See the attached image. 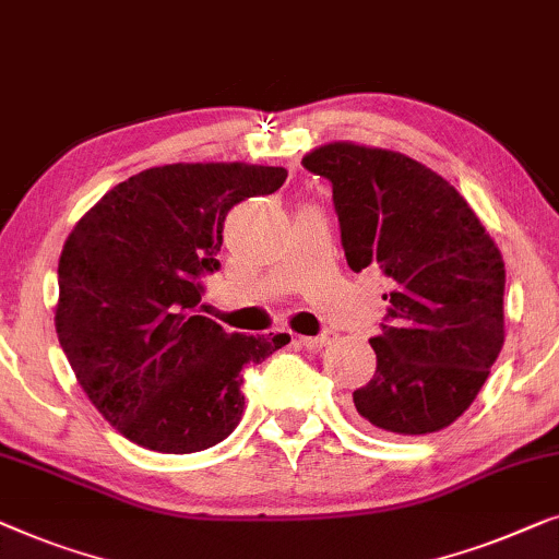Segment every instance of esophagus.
<instances>
[{
    "label": "esophagus",
    "mask_w": 559,
    "mask_h": 559,
    "mask_svg": "<svg viewBox=\"0 0 559 559\" xmlns=\"http://www.w3.org/2000/svg\"><path fill=\"white\" fill-rule=\"evenodd\" d=\"M298 344H304L306 349H324L329 342H332V336L329 334H319V336H296Z\"/></svg>",
    "instance_id": "esophagus-1"
}]
</instances>
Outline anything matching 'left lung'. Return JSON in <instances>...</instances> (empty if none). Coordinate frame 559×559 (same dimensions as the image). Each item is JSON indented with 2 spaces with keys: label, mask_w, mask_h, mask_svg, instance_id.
I'll return each instance as SVG.
<instances>
[{
  "label": "left lung",
  "mask_w": 559,
  "mask_h": 559,
  "mask_svg": "<svg viewBox=\"0 0 559 559\" xmlns=\"http://www.w3.org/2000/svg\"><path fill=\"white\" fill-rule=\"evenodd\" d=\"M301 164L332 185L349 269L388 281V317L369 340L377 369L352 395L357 413L384 433L448 428L504 344L499 248L455 187L411 156L336 141Z\"/></svg>",
  "instance_id": "obj_1"
}]
</instances>
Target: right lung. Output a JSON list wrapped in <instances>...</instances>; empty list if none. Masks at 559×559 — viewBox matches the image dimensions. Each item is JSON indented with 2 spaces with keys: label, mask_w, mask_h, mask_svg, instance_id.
I'll list each match as a JSON object with an SVG mask.
<instances>
[{
  "label": "right lung",
  "mask_w": 559,
  "mask_h": 559,
  "mask_svg": "<svg viewBox=\"0 0 559 559\" xmlns=\"http://www.w3.org/2000/svg\"><path fill=\"white\" fill-rule=\"evenodd\" d=\"M283 167L167 164L139 171L96 202L58 263L55 329L98 413L136 445L194 453L240 423L242 369L290 336L227 334L198 311L219 271L225 217L271 194Z\"/></svg>",
  "instance_id": "1"
}]
</instances>
